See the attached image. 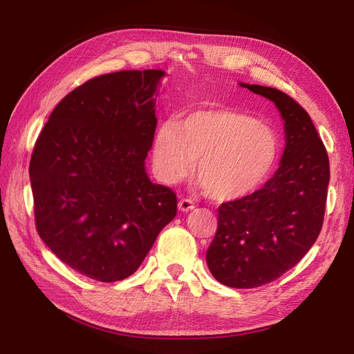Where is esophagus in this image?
<instances>
[{
	"instance_id": "obj_1",
	"label": "esophagus",
	"mask_w": 354,
	"mask_h": 354,
	"mask_svg": "<svg viewBox=\"0 0 354 354\" xmlns=\"http://www.w3.org/2000/svg\"><path fill=\"white\" fill-rule=\"evenodd\" d=\"M195 208V202L192 199H181L178 202V209L183 211V212H189Z\"/></svg>"
}]
</instances>
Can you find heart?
<instances>
[{
	"mask_svg": "<svg viewBox=\"0 0 354 354\" xmlns=\"http://www.w3.org/2000/svg\"><path fill=\"white\" fill-rule=\"evenodd\" d=\"M279 155L273 128L230 108L192 111L178 122L158 127L152 162L158 178L173 185L185 178L196 160V177L217 201L248 196L270 176Z\"/></svg>",
	"mask_w": 354,
	"mask_h": 354,
	"instance_id": "obj_1",
	"label": "heart"
}]
</instances>
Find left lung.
Masks as SVG:
<instances>
[{
    "label": "left lung",
    "mask_w": 354,
    "mask_h": 354,
    "mask_svg": "<svg viewBox=\"0 0 354 354\" xmlns=\"http://www.w3.org/2000/svg\"><path fill=\"white\" fill-rule=\"evenodd\" d=\"M241 87L272 100L285 121L281 167L254 194L218 207L207 251L208 269L230 288H257L281 277L303 259L322 230L329 158L310 115L283 91Z\"/></svg>",
    "instance_id": "obj_1"
}]
</instances>
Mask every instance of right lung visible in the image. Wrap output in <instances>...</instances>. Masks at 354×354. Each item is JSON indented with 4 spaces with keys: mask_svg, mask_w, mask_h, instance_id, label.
<instances>
[{
    "mask_svg": "<svg viewBox=\"0 0 354 354\" xmlns=\"http://www.w3.org/2000/svg\"><path fill=\"white\" fill-rule=\"evenodd\" d=\"M162 71H121L71 91L30 156L35 226L71 269L99 282L131 276L176 217L173 190L149 180Z\"/></svg>",
    "mask_w": 354,
    "mask_h": 354,
    "instance_id": "obj_1",
    "label": "right lung"
}]
</instances>
